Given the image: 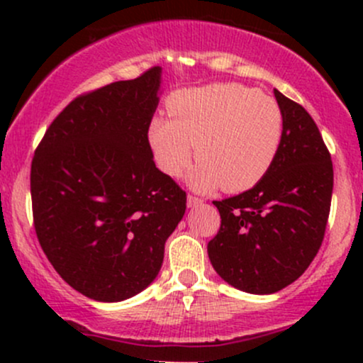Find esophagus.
I'll use <instances>...</instances> for the list:
<instances>
[{
    "instance_id": "34e87169",
    "label": "esophagus",
    "mask_w": 363,
    "mask_h": 363,
    "mask_svg": "<svg viewBox=\"0 0 363 363\" xmlns=\"http://www.w3.org/2000/svg\"><path fill=\"white\" fill-rule=\"evenodd\" d=\"M203 203V199H199V198H196V196H187V206L189 208H194V206H199Z\"/></svg>"
}]
</instances>
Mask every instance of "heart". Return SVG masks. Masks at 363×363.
Segmentation results:
<instances>
[{
	"mask_svg": "<svg viewBox=\"0 0 363 363\" xmlns=\"http://www.w3.org/2000/svg\"><path fill=\"white\" fill-rule=\"evenodd\" d=\"M170 119L155 118L148 143L157 167L181 176L196 148L198 164L187 181L196 191L251 189L272 169L283 140L277 101L240 83H213L169 97Z\"/></svg>",
	"mask_w": 363,
	"mask_h": 363,
	"instance_id": "b5f03b06",
	"label": "heart"
}]
</instances>
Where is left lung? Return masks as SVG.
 I'll use <instances>...</instances> for the list:
<instances>
[{
    "mask_svg": "<svg viewBox=\"0 0 363 363\" xmlns=\"http://www.w3.org/2000/svg\"><path fill=\"white\" fill-rule=\"evenodd\" d=\"M283 140L272 169L252 189L213 201L222 225L208 257L228 285L274 294L297 280L318 254L333 194V164L311 114L274 90Z\"/></svg>",
    "mask_w": 363,
    "mask_h": 363,
    "instance_id": "left-lung-1",
    "label": "left lung"
}]
</instances>
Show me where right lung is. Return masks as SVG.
<instances>
[{
    "label": "right lung",
    "mask_w": 363,
    "mask_h": 363,
    "mask_svg": "<svg viewBox=\"0 0 363 363\" xmlns=\"http://www.w3.org/2000/svg\"><path fill=\"white\" fill-rule=\"evenodd\" d=\"M162 68L80 95L52 121L30 170L40 247L85 297L121 302L157 278L186 193L155 167L148 128Z\"/></svg>",
    "instance_id": "1"
}]
</instances>
